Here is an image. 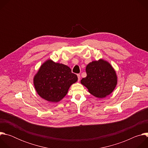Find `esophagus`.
Listing matches in <instances>:
<instances>
[{"mask_svg":"<svg viewBox=\"0 0 148 148\" xmlns=\"http://www.w3.org/2000/svg\"><path fill=\"white\" fill-rule=\"evenodd\" d=\"M77 77H78V81H79L80 80V75L79 74H77Z\"/></svg>","mask_w":148,"mask_h":148,"instance_id":"esophagus-1","label":"esophagus"}]
</instances>
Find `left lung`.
<instances>
[{
    "instance_id": "left-lung-1",
    "label": "left lung",
    "mask_w": 148,
    "mask_h": 148,
    "mask_svg": "<svg viewBox=\"0 0 148 148\" xmlns=\"http://www.w3.org/2000/svg\"><path fill=\"white\" fill-rule=\"evenodd\" d=\"M87 77L81 80L89 92L98 98H105L111 94L117 84L115 70L110 63L99 59L87 66Z\"/></svg>"
}]
</instances>
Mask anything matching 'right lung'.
<instances>
[{
  "label": "right lung",
  "instance_id": "1",
  "mask_svg": "<svg viewBox=\"0 0 148 148\" xmlns=\"http://www.w3.org/2000/svg\"><path fill=\"white\" fill-rule=\"evenodd\" d=\"M78 77L66 65L49 59L46 61L34 76L33 84L40 97L51 102H58L67 94Z\"/></svg>",
  "mask_w": 148,
  "mask_h": 148
}]
</instances>
